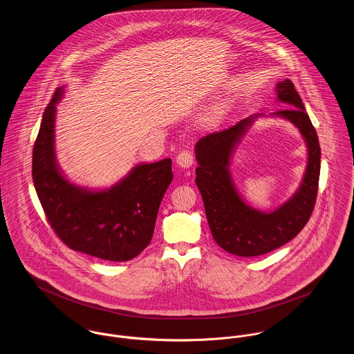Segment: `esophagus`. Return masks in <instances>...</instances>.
<instances>
[{"label":"esophagus","instance_id":"esophagus-1","mask_svg":"<svg viewBox=\"0 0 354 354\" xmlns=\"http://www.w3.org/2000/svg\"><path fill=\"white\" fill-rule=\"evenodd\" d=\"M176 162H177V165H178L180 167L188 169V167H191V166L194 165L195 156H194V153L189 151V150H184V151L178 152V155H177V158H176Z\"/></svg>","mask_w":354,"mask_h":354}]
</instances>
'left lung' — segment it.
Masks as SVG:
<instances>
[{
    "mask_svg": "<svg viewBox=\"0 0 354 354\" xmlns=\"http://www.w3.org/2000/svg\"><path fill=\"white\" fill-rule=\"evenodd\" d=\"M278 101L288 107L275 111L299 128L308 147V162L297 192L271 212H263L241 199L230 174V158L259 115L241 120L229 129L202 138L196 146V185L215 243L226 252L252 257L271 252L295 239L313 211L319 176L320 146L303 101L289 79L277 84Z\"/></svg>",
    "mask_w": 354,
    "mask_h": 354,
    "instance_id": "left-lung-1",
    "label": "left lung"
}]
</instances>
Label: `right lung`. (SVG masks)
Instances as JSON below:
<instances>
[{
	"label": "right lung",
	"instance_id": "obj_1",
	"mask_svg": "<svg viewBox=\"0 0 354 354\" xmlns=\"http://www.w3.org/2000/svg\"><path fill=\"white\" fill-rule=\"evenodd\" d=\"M57 88L45 109L32 151V180L46 218L73 251L109 260L136 257L151 241L162 198L173 180L171 159L135 166L120 183L91 191L68 181L54 151Z\"/></svg>",
	"mask_w": 354,
	"mask_h": 354
}]
</instances>
